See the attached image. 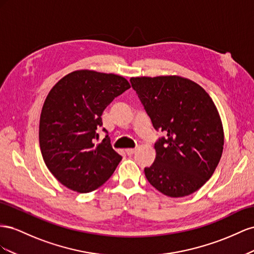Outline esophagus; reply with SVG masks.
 <instances>
[{
	"label": "esophagus",
	"mask_w": 254,
	"mask_h": 254,
	"mask_svg": "<svg viewBox=\"0 0 254 254\" xmlns=\"http://www.w3.org/2000/svg\"><path fill=\"white\" fill-rule=\"evenodd\" d=\"M136 151H137L136 149H127V150H126L127 155H133Z\"/></svg>",
	"instance_id": "esophagus-1"
}]
</instances>
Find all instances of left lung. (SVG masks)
<instances>
[{
    "mask_svg": "<svg viewBox=\"0 0 254 254\" xmlns=\"http://www.w3.org/2000/svg\"><path fill=\"white\" fill-rule=\"evenodd\" d=\"M129 81L152 125L167 135L155 143L154 163L144 168L149 183L171 198L197 191L213 176L223 150V127L213 99L179 75Z\"/></svg>",
    "mask_w": 254,
    "mask_h": 254,
    "instance_id": "1",
    "label": "left lung"
}]
</instances>
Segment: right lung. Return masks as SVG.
Here are the masks:
<instances>
[{
    "label": "right lung",
    "instance_id": "obj_1",
    "mask_svg": "<svg viewBox=\"0 0 254 254\" xmlns=\"http://www.w3.org/2000/svg\"><path fill=\"white\" fill-rule=\"evenodd\" d=\"M129 87L121 75L86 69L64 75L49 91L39 121L40 150L50 172L69 190L90 192L117 168L122 156L107 136L97 142V128L106 106Z\"/></svg>",
    "mask_w": 254,
    "mask_h": 254
}]
</instances>
